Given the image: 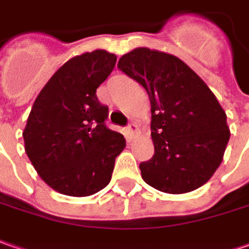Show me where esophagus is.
<instances>
[{
  "label": "esophagus",
  "instance_id": "esophagus-1",
  "mask_svg": "<svg viewBox=\"0 0 249 249\" xmlns=\"http://www.w3.org/2000/svg\"><path fill=\"white\" fill-rule=\"evenodd\" d=\"M126 134L129 136V139H134L136 136V134H138V125L134 124V123L128 125V126H126Z\"/></svg>",
  "mask_w": 249,
  "mask_h": 249
}]
</instances>
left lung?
Returning <instances> with one entry per match:
<instances>
[{"instance_id": "1", "label": "left lung", "mask_w": 249, "mask_h": 249, "mask_svg": "<svg viewBox=\"0 0 249 249\" xmlns=\"http://www.w3.org/2000/svg\"><path fill=\"white\" fill-rule=\"evenodd\" d=\"M118 70L149 96L155 155L139 164L142 178L167 194H185L208 182L220 166L230 129L208 85L188 65L146 47L118 61Z\"/></svg>"}]
</instances>
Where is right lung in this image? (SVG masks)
Returning a JSON list of instances; mask_svg holds the SVG:
<instances>
[{"mask_svg": "<svg viewBox=\"0 0 249 249\" xmlns=\"http://www.w3.org/2000/svg\"><path fill=\"white\" fill-rule=\"evenodd\" d=\"M117 55L106 50L67 61L36 97L23 131L25 150L41 179L68 196H89L108 185L125 138L108 129V107L96 90Z\"/></svg>", "mask_w": 249, "mask_h": 249, "instance_id": "add662e5", "label": "right lung"}]
</instances>
